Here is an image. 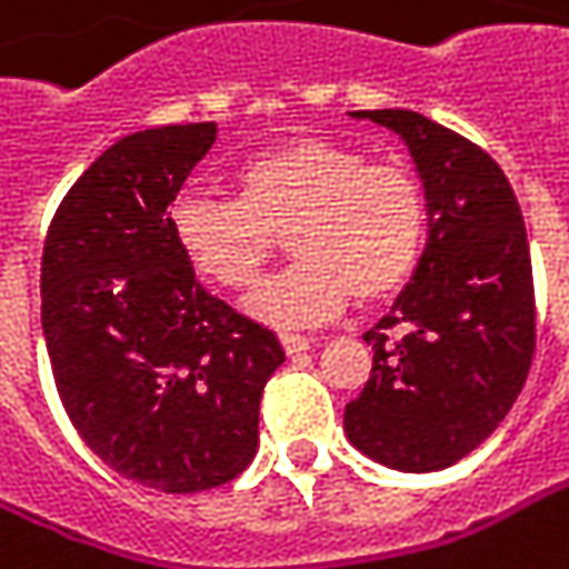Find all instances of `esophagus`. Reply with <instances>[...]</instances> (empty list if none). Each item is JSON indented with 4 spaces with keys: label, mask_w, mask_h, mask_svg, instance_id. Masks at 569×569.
<instances>
[{
    "label": "esophagus",
    "mask_w": 569,
    "mask_h": 569,
    "mask_svg": "<svg viewBox=\"0 0 569 569\" xmlns=\"http://www.w3.org/2000/svg\"><path fill=\"white\" fill-rule=\"evenodd\" d=\"M280 345H283V351L292 357V353L312 351L318 341L316 338H302V335H280Z\"/></svg>",
    "instance_id": "1"
}]
</instances>
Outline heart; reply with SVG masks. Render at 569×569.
Segmentation results:
<instances>
[{
    "label": "heart",
    "mask_w": 569,
    "mask_h": 569,
    "mask_svg": "<svg viewBox=\"0 0 569 569\" xmlns=\"http://www.w3.org/2000/svg\"><path fill=\"white\" fill-rule=\"evenodd\" d=\"M241 196L186 189L170 228L209 283L248 289L286 234L296 263L260 286L248 312L270 325H316L345 302H383L416 273L428 199L406 163H370L338 141L302 138L248 160Z\"/></svg>",
    "instance_id": "obj_1"
}]
</instances>
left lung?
Segmentation results:
<instances>
[{
	"instance_id": "left-lung-1",
	"label": "left lung",
	"mask_w": 569,
	"mask_h": 569,
	"mask_svg": "<svg viewBox=\"0 0 569 569\" xmlns=\"http://www.w3.org/2000/svg\"><path fill=\"white\" fill-rule=\"evenodd\" d=\"M396 131L428 199L412 283L363 341L373 370L345 435L377 463L431 473L483 445L516 406L535 353L525 221L499 163L457 131L409 112H353Z\"/></svg>"
}]
</instances>
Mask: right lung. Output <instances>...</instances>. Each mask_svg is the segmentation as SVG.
I'll list each match as a JSON object with an SVG mask.
<instances>
[{"mask_svg":"<svg viewBox=\"0 0 569 569\" xmlns=\"http://www.w3.org/2000/svg\"><path fill=\"white\" fill-rule=\"evenodd\" d=\"M216 134L196 121L121 138L70 186L41 257L67 416L99 460L160 492H202L251 463L260 396L286 360L270 328L202 289L170 228Z\"/></svg>","mask_w":569,"mask_h":569,"instance_id":"add662e5","label":"right lung"}]
</instances>
